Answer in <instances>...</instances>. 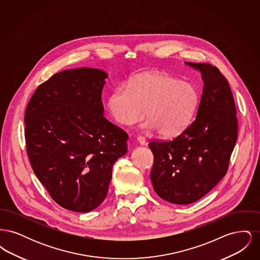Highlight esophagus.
I'll return each instance as SVG.
<instances>
[{
    "label": "esophagus",
    "instance_id": "1",
    "mask_svg": "<svg viewBox=\"0 0 260 260\" xmlns=\"http://www.w3.org/2000/svg\"><path fill=\"white\" fill-rule=\"evenodd\" d=\"M136 140H137L138 144H140V145H145V143H146L145 138H143V137H141V136H138V137L136 138Z\"/></svg>",
    "mask_w": 260,
    "mask_h": 260
}]
</instances>
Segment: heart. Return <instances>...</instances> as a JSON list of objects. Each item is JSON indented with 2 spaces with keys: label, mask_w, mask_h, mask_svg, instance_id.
<instances>
[{
  "label": "heart",
  "mask_w": 260,
  "mask_h": 260,
  "mask_svg": "<svg viewBox=\"0 0 260 260\" xmlns=\"http://www.w3.org/2000/svg\"><path fill=\"white\" fill-rule=\"evenodd\" d=\"M201 101V93L192 83L164 73H142L126 87L115 89L108 99L113 118L132 125L144 117L143 127L157 129L159 136L174 137L190 124Z\"/></svg>",
  "instance_id": "b5f03b06"
}]
</instances>
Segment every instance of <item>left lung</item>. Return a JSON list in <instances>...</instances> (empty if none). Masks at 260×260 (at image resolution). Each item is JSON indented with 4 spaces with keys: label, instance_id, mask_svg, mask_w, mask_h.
Listing matches in <instances>:
<instances>
[{
    "label": "left lung",
    "instance_id": "1",
    "mask_svg": "<svg viewBox=\"0 0 260 260\" xmlns=\"http://www.w3.org/2000/svg\"><path fill=\"white\" fill-rule=\"evenodd\" d=\"M204 82L196 119L170 141L149 143L154 155L150 178L160 198L189 205L226 174L238 136L233 94L227 80L210 64L185 62Z\"/></svg>",
    "mask_w": 260,
    "mask_h": 260
}]
</instances>
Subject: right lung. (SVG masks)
I'll use <instances>...</instances> for the list:
<instances>
[{"label":"right lung","instance_id":"add662e5","mask_svg":"<svg viewBox=\"0 0 260 260\" xmlns=\"http://www.w3.org/2000/svg\"><path fill=\"white\" fill-rule=\"evenodd\" d=\"M107 78L87 67L56 73L38 87L25 111L32 169L66 210L88 212L101 205L113 165L127 152L128 136L104 117Z\"/></svg>","mask_w":260,"mask_h":260}]
</instances>
